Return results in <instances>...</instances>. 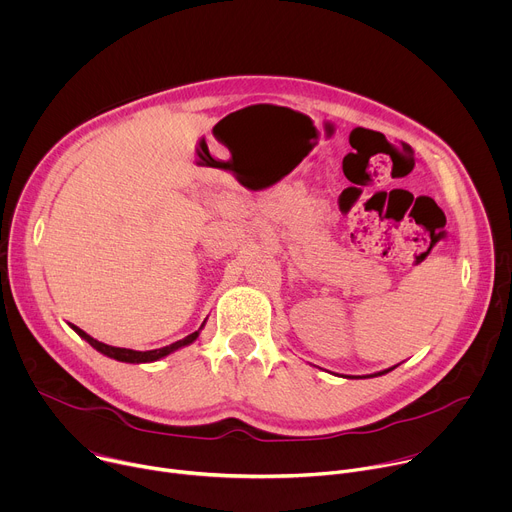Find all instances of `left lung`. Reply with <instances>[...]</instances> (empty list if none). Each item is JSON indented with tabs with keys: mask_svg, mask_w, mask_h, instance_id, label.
<instances>
[{
	"mask_svg": "<svg viewBox=\"0 0 512 512\" xmlns=\"http://www.w3.org/2000/svg\"><path fill=\"white\" fill-rule=\"evenodd\" d=\"M393 369H397V364H395V367H391V369H385V371H379V373H373V375H362V377H354V375H340V377H344V379H373V377L387 375V373H391Z\"/></svg>",
	"mask_w": 512,
	"mask_h": 512,
	"instance_id": "1",
	"label": "left lung"
}]
</instances>
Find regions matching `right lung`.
I'll use <instances>...</instances> for the list:
<instances>
[{
	"label": "right lung",
	"instance_id": "right-lung-1",
	"mask_svg": "<svg viewBox=\"0 0 512 512\" xmlns=\"http://www.w3.org/2000/svg\"><path fill=\"white\" fill-rule=\"evenodd\" d=\"M204 322H206V320H204ZM204 322H202V326H200L196 332L188 334L186 338H182V340H178V342H172V344H168V346L156 348V350H131V348L109 346V344H105V342L95 340L93 336H89L85 330H81V328H79V326H75V324H70V328L75 330L83 340H87L95 350H99L101 354H105V356H109V358H115V360H119V362L141 364V362H154V360H160V358H164V356H168V354H172V352H176V350H180V348H184V346L192 344V342L200 336V330L204 328Z\"/></svg>",
	"mask_w": 512,
	"mask_h": 512
}]
</instances>
